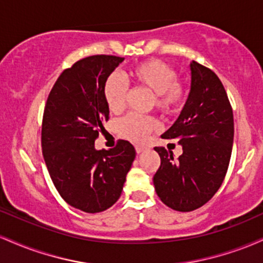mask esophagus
I'll use <instances>...</instances> for the list:
<instances>
[{
	"label": "esophagus",
	"instance_id": "obj_1",
	"mask_svg": "<svg viewBox=\"0 0 263 263\" xmlns=\"http://www.w3.org/2000/svg\"><path fill=\"white\" fill-rule=\"evenodd\" d=\"M135 149H136V152H137V155H140V153L144 152V151L147 149V147L146 146H141V144H136Z\"/></svg>",
	"mask_w": 263,
	"mask_h": 263
}]
</instances>
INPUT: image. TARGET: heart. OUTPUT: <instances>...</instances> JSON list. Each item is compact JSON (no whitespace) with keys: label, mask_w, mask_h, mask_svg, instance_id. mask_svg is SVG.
Returning a JSON list of instances; mask_svg holds the SVG:
<instances>
[{"label":"heart","mask_w":263,"mask_h":263,"mask_svg":"<svg viewBox=\"0 0 263 263\" xmlns=\"http://www.w3.org/2000/svg\"><path fill=\"white\" fill-rule=\"evenodd\" d=\"M127 79L135 87L153 93L155 107L164 116H173L185 104L186 87L177 80L173 68L161 60L151 59L138 63L127 71ZM127 89L121 78L110 75L105 81L104 99L112 114H119L126 106ZM158 123L151 116L131 114L117 122V132L126 140L142 142L149 132L155 131Z\"/></svg>","instance_id":"1"}]
</instances>
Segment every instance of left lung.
Here are the masks:
<instances>
[{
    "label": "left lung",
    "instance_id": "obj_1",
    "mask_svg": "<svg viewBox=\"0 0 263 263\" xmlns=\"http://www.w3.org/2000/svg\"><path fill=\"white\" fill-rule=\"evenodd\" d=\"M190 92L174 125L162 135L177 140L183 153L155 147L161 165L153 177L157 195L171 209L193 211L220 188L230 163L234 115L224 85L206 66L193 62Z\"/></svg>",
    "mask_w": 263,
    "mask_h": 263
}]
</instances>
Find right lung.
Here are the masks:
<instances>
[{"label": "right lung", "mask_w": 263, "mask_h": 263, "mask_svg": "<svg viewBox=\"0 0 263 263\" xmlns=\"http://www.w3.org/2000/svg\"><path fill=\"white\" fill-rule=\"evenodd\" d=\"M121 57L91 55L65 69L50 90L42 122V149L54 186L71 206L95 214L119 200L136 157L128 141L95 149L108 108L105 81Z\"/></svg>", "instance_id": "1"}]
</instances>
